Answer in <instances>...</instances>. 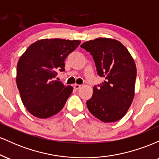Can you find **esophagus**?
Returning <instances> with one entry per match:
<instances>
[{"label": "esophagus", "mask_w": 159, "mask_h": 159, "mask_svg": "<svg viewBox=\"0 0 159 159\" xmlns=\"http://www.w3.org/2000/svg\"><path fill=\"white\" fill-rule=\"evenodd\" d=\"M81 87V84H77L73 86V87L75 89V90H78V89H79Z\"/></svg>", "instance_id": "1"}]
</instances>
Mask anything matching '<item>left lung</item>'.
I'll return each mask as SVG.
<instances>
[{
  "mask_svg": "<svg viewBox=\"0 0 159 159\" xmlns=\"http://www.w3.org/2000/svg\"><path fill=\"white\" fill-rule=\"evenodd\" d=\"M81 47L90 53L97 74L105 79L94 86L92 97L87 102V108L104 123L117 121L126 114L134 96L137 69L134 59L116 39L96 38Z\"/></svg>",
  "mask_w": 159,
  "mask_h": 159,
  "instance_id": "obj_1",
  "label": "left lung"
}]
</instances>
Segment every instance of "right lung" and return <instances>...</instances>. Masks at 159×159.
I'll return each mask as SVG.
<instances>
[{"label":"right lung","instance_id":"1","mask_svg":"<svg viewBox=\"0 0 159 159\" xmlns=\"http://www.w3.org/2000/svg\"><path fill=\"white\" fill-rule=\"evenodd\" d=\"M81 43L80 40L44 39L33 43L20 57L16 84L27 110L45 119L64 107L73 87L54 80L65 70L64 61Z\"/></svg>","mask_w":159,"mask_h":159}]
</instances>
